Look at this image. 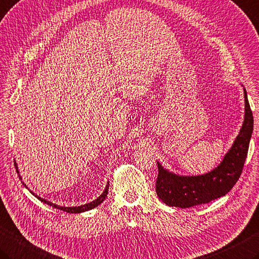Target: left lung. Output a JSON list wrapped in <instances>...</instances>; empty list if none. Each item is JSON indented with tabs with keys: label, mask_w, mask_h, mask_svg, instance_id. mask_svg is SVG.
Wrapping results in <instances>:
<instances>
[{
	"label": "left lung",
	"mask_w": 259,
	"mask_h": 259,
	"mask_svg": "<svg viewBox=\"0 0 259 259\" xmlns=\"http://www.w3.org/2000/svg\"><path fill=\"white\" fill-rule=\"evenodd\" d=\"M245 92V120L240 133L222 163L210 173L200 176H179L164 169L159 163L156 193L169 206L191 207L209 203L226 195L239 180L247 157L254 118Z\"/></svg>",
	"instance_id": "obj_1"
}]
</instances>
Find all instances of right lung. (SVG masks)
<instances>
[{
	"label": "right lung",
	"mask_w": 259,
	"mask_h": 259,
	"mask_svg": "<svg viewBox=\"0 0 259 259\" xmlns=\"http://www.w3.org/2000/svg\"><path fill=\"white\" fill-rule=\"evenodd\" d=\"M17 171H18V170H17ZM18 173H19V171H18ZM30 192H31V191H30ZM108 192H109V183H108V185H106V187H105V190H104L103 193L101 194V195H100L96 200H94V201H92V202H90V203H88V204H84V205H80V206H72V207H67V206H58V205H56V204L52 203V202H49V201H47V200L42 199V197H40V196H38V195H35V194H34V196L37 197L38 200H40L41 202H44V203L48 204V205L53 206V207H56V209H59V210H62V211L68 212V213H80V212L92 210V209H94V207H96L98 205H100V204L102 203V202L105 200V196L108 195ZM31 193H32V192H31ZM32 194H33V193H32Z\"/></svg>",
	"instance_id": "add662e5"
}]
</instances>
